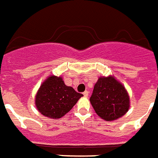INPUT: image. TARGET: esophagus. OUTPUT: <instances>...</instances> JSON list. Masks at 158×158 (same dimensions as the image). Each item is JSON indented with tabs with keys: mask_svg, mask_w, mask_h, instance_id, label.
<instances>
[{
	"mask_svg": "<svg viewBox=\"0 0 158 158\" xmlns=\"http://www.w3.org/2000/svg\"><path fill=\"white\" fill-rule=\"evenodd\" d=\"M83 94H84V97H88V96H89V91H88V90H85V91L83 93Z\"/></svg>",
	"mask_w": 158,
	"mask_h": 158,
	"instance_id": "34e87169",
	"label": "esophagus"
}]
</instances>
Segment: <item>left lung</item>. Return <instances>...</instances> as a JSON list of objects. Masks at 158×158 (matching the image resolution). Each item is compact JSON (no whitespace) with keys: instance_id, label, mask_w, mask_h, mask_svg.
Listing matches in <instances>:
<instances>
[{"instance_id":"obj_1","label":"left lung","mask_w":158,"mask_h":158,"mask_svg":"<svg viewBox=\"0 0 158 158\" xmlns=\"http://www.w3.org/2000/svg\"><path fill=\"white\" fill-rule=\"evenodd\" d=\"M89 100L96 114L106 121L123 116L130 106L127 90L113 76L98 78Z\"/></svg>"}]
</instances>
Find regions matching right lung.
I'll list each match as a JSON object with an SVG mask.
<instances>
[{
	"mask_svg": "<svg viewBox=\"0 0 158 158\" xmlns=\"http://www.w3.org/2000/svg\"><path fill=\"white\" fill-rule=\"evenodd\" d=\"M83 94L66 86L62 77H48L40 85L35 96V106L42 115L60 118L70 111Z\"/></svg>",
	"mask_w": 158,
	"mask_h": 158,
	"instance_id": "1",
	"label": "right lung"
}]
</instances>
